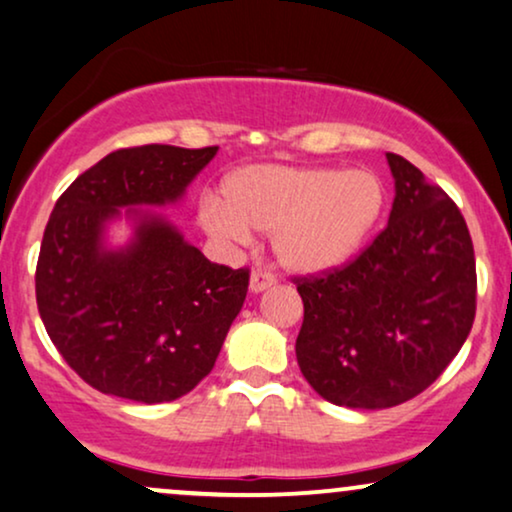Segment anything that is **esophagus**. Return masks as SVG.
<instances>
[{"label": "esophagus", "mask_w": 512, "mask_h": 512, "mask_svg": "<svg viewBox=\"0 0 512 512\" xmlns=\"http://www.w3.org/2000/svg\"><path fill=\"white\" fill-rule=\"evenodd\" d=\"M276 283V278H274V274H269V271H264V269H257V271H252V276H250V293H262V290H267V288H271Z\"/></svg>", "instance_id": "34e87169"}]
</instances>
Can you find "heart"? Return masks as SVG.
<instances>
[{"instance_id":"1","label":"heart","mask_w":512,"mask_h":512,"mask_svg":"<svg viewBox=\"0 0 512 512\" xmlns=\"http://www.w3.org/2000/svg\"><path fill=\"white\" fill-rule=\"evenodd\" d=\"M222 196H203L198 224L212 241L243 245L271 234L276 260L293 274L342 267L364 248L387 205L373 170L250 165L231 172Z\"/></svg>"}]
</instances>
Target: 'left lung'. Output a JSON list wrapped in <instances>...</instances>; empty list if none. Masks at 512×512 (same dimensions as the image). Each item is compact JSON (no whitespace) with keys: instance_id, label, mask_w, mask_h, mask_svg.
<instances>
[{"instance_id":"obj_1","label":"left lung","mask_w":512,"mask_h":512,"mask_svg":"<svg viewBox=\"0 0 512 512\" xmlns=\"http://www.w3.org/2000/svg\"><path fill=\"white\" fill-rule=\"evenodd\" d=\"M390 222L347 267L297 278L295 342L307 383L331 404L390 409L430 387L475 321V250L456 203L397 153Z\"/></svg>"}]
</instances>
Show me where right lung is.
Here are the masks:
<instances>
[{
    "mask_svg": "<svg viewBox=\"0 0 512 512\" xmlns=\"http://www.w3.org/2000/svg\"><path fill=\"white\" fill-rule=\"evenodd\" d=\"M217 146L108 153L56 200L37 260V309L61 357L94 390L163 404L215 366L248 293V269L212 264L153 210L184 198ZM125 218L120 249L105 231Z\"/></svg>",
    "mask_w": 512,
    "mask_h": 512,
    "instance_id": "right-lung-1",
    "label": "right lung"
}]
</instances>
